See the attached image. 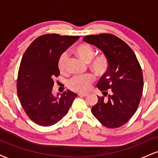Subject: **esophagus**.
<instances>
[{
  "mask_svg": "<svg viewBox=\"0 0 158 158\" xmlns=\"http://www.w3.org/2000/svg\"><path fill=\"white\" fill-rule=\"evenodd\" d=\"M79 96H80V97H87V96H88V94H85V93H79L78 94Z\"/></svg>",
  "mask_w": 158,
  "mask_h": 158,
  "instance_id": "esophagus-1",
  "label": "esophagus"
}]
</instances>
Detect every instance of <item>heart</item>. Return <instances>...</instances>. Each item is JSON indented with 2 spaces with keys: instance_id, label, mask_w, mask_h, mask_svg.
I'll list each match as a JSON object with an SVG mask.
<instances>
[{
  "instance_id": "1",
  "label": "heart",
  "mask_w": 158,
  "mask_h": 158,
  "mask_svg": "<svg viewBox=\"0 0 158 158\" xmlns=\"http://www.w3.org/2000/svg\"><path fill=\"white\" fill-rule=\"evenodd\" d=\"M74 53L85 62H90V68L97 75H102L108 70V59L104 55H99L92 59L94 56V49L86 43L78 44L73 49ZM68 56L66 54H62L60 56L58 62L59 71L64 73L67 70ZM94 78L90 74L84 76L74 77L69 82V87L73 90L79 92H86L90 90Z\"/></svg>"
}]
</instances>
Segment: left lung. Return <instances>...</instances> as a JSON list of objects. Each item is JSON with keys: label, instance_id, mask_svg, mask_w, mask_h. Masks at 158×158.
Instances as JSON below:
<instances>
[{"label": "left lung", "instance_id": "1", "mask_svg": "<svg viewBox=\"0 0 158 158\" xmlns=\"http://www.w3.org/2000/svg\"><path fill=\"white\" fill-rule=\"evenodd\" d=\"M83 41L99 49L108 62V71L97 84L108 97H98L92 114L107 128L122 126L135 114L142 97L143 78L138 60L126 42L111 34L87 35Z\"/></svg>", "mask_w": 158, "mask_h": 158}]
</instances>
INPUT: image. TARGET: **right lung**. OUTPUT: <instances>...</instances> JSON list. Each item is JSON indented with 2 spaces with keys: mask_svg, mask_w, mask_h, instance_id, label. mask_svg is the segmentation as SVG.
I'll return each instance as SVG.
<instances>
[{
  "mask_svg": "<svg viewBox=\"0 0 158 158\" xmlns=\"http://www.w3.org/2000/svg\"><path fill=\"white\" fill-rule=\"evenodd\" d=\"M79 36L47 34L34 40L21 59L18 74V96L30 119L50 126L68 114L77 94L68 90L52 94L54 78L60 74L58 62L63 52Z\"/></svg>",
  "mask_w": 158,
  "mask_h": 158,
  "instance_id": "add662e5",
  "label": "right lung"
}]
</instances>
